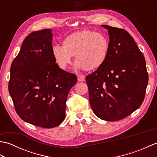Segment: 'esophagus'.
Wrapping results in <instances>:
<instances>
[{"label":"esophagus","instance_id":"esophagus-1","mask_svg":"<svg viewBox=\"0 0 157 157\" xmlns=\"http://www.w3.org/2000/svg\"><path fill=\"white\" fill-rule=\"evenodd\" d=\"M78 80L79 82H84L85 81V76L84 75H78Z\"/></svg>","mask_w":157,"mask_h":157}]
</instances>
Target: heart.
I'll list each match as a JSON object with an SVG mask.
<instances>
[{
    "mask_svg": "<svg viewBox=\"0 0 157 157\" xmlns=\"http://www.w3.org/2000/svg\"><path fill=\"white\" fill-rule=\"evenodd\" d=\"M63 46L55 45L52 54L59 68L65 70L71 63L72 56L79 69L92 71L101 67L108 57L110 42L105 34L91 30H82L63 40Z\"/></svg>",
    "mask_w": 157,
    "mask_h": 157,
    "instance_id": "heart-1",
    "label": "heart"
}]
</instances>
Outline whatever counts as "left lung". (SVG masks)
I'll list each match as a JSON object with an SVG mask.
<instances>
[{"label":"left lung","instance_id":"obj_1","mask_svg":"<svg viewBox=\"0 0 157 157\" xmlns=\"http://www.w3.org/2000/svg\"><path fill=\"white\" fill-rule=\"evenodd\" d=\"M101 26L108 29L109 55L86 81L95 115L105 121H118L142 104L148 74L144 56L132 36L123 29Z\"/></svg>","mask_w":157,"mask_h":157}]
</instances>
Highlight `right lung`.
I'll return each instance as SVG.
<instances>
[{"label":"right lung","mask_w":157,"mask_h":157,"mask_svg":"<svg viewBox=\"0 0 157 157\" xmlns=\"http://www.w3.org/2000/svg\"><path fill=\"white\" fill-rule=\"evenodd\" d=\"M51 29L29 34L12 62L9 92L23 121L44 128L59 125L65 117L69 92L77 76L59 68L52 54Z\"/></svg>","instance_id":"right-lung-1"}]
</instances>
